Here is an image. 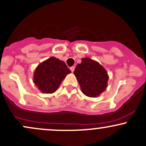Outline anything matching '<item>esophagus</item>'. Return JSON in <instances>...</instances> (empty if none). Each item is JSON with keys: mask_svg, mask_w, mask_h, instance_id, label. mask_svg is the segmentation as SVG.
<instances>
[{"mask_svg": "<svg viewBox=\"0 0 146 146\" xmlns=\"http://www.w3.org/2000/svg\"><path fill=\"white\" fill-rule=\"evenodd\" d=\"M70 70H71V72H72V73H73V72L74 71V70H75V67H74V66H72V67H70Z\"/></svg>", "mask_w": 146, "mask_h": 146, "instance_id": "obj_1", "label": "esophagus"}]
</instances>
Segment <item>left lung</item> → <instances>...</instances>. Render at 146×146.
<instances>
[{
    "label": "left lung",
    "instance_id": "8db88e82",
    "mask_svg": "<svg viewBox=\"0 0 146 146\" xmlns=\"http://www.w3.org/2000/svg\"><path fill=\"white\" fill-rule=\"evenodd\" d=\"M81 60L73 73L82 93L89 97H97L107 88L108 73L99 62L90 58H82Z\"/></svg>",
    "mask_w": 146,
    "mask_h": 146
}]
</instances>
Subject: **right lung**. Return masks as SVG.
Segmentation results:
<instances>
[{
  "label": "right lung",
  "instance_id": "add662e5",
  "mask_svg": "<svg viewBox=\"0 0 146 146\" xmlns=\"http://www.w3.org/2000/svg\"><path fill=\"white\" fill-rule=\"evenodd\" d=\"M70 73L64 61L52 56L36 67L33 73V82L42 93L52 94Z\"/></svg>",
  "mask_w": 146,
  "mask_h": 146
}]
</instances>
